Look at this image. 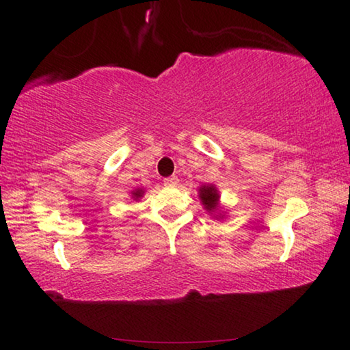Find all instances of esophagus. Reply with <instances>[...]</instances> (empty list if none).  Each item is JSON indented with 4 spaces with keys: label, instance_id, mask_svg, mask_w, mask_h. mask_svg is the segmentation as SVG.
<instances>
[{
    "label": "esophagus",
    "instance_id": "1",
    "mask_svg": "<svg viewBox=\"0 0 350 350\" xmlns=\"http://www.w3.org/2000/svg\"><path fill=\"white\" fill-rule=\"evenodd\" d=\"M163 183H165V187H176L177 183H179V179H177L176 176H173V177H168V179H165Z\"/></svg>",
    "mask_w": 350,
    "mask_h": 350
}]
</instances>
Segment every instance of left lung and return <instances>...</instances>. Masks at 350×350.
Masks as SVG:
<instances>
[{"mask_svg":"<svg viewBox=\"0 0 350 350\" xmlns=\"http://www.w3.org/2000/svg\"><path fill=\"white\" fill-rule=\"evenodd\" d=\"M199 199L200 204L204 205V210H206L210 216L216 219H224L227 211H225L221 206V193L216 185L213 183H202L199 187Z\"/></svg>","mask_w":350,"mask_h":350,"instance_id":"obj_1","label":"left lung"}]
</instances>
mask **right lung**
<instances>
[{
	"instance_id": "right-lung-1",
	"label": "right lung",
	"mask_w": 350,
	"mask_h": 350,
	"mask_svg": "<svg viewBox=\"0 0 350 350\" xmlns=\"http://www.w3.org/2000/svg\"><path fill=\"white\" fill-rule=\"evenodd\" d=\"M144 194H145V188H134L133 191H131V199L133 200H140L142 198H144Z\"/></svg>"
}]
</instances>
